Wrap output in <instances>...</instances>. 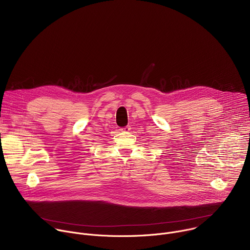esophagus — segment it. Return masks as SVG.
Returning <instances> with one entry per match:
<instances>
[{"label": "esophagus", "mask_w": 250, "mask_h": 250, "mask_svg": "<svg viewBox=\"0 0 250 250\" xmlns=\"http://www.w3.org/2000/svg\"><path fill=\"white\" fill-rule=\"evenodd\" d=\"M121 130H122V131H125V132H127V131L130 130V126H129V125H126V126L121 128Z\"/></svg>", "instance_id": "1"}]
</instances>
